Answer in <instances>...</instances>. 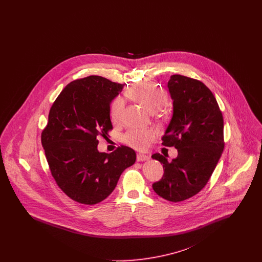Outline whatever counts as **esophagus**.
Masks as SVG:
<instances>
[{
	"label": "esophagus",
	"mask_w": 262,
	"mask_h": 262,
	"mask_svg": "<svg viewBox=\"0 0 262 262\" xmlns=\"http://www.w3.org/2000/svg\"><path fill=\"white\" fill-rule=\"evenodd\" d=\"M149 159V157L147 156V155H144V154H137V160L138 162H140V161H146V160H148Z\"/></svg>",
	"instance_id": "esophagus-1"
}]
</instances>
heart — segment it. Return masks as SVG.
I'll return each mask as SVG.
<instances>
[{
    "mask_svg": "<svg viewBox=\"0 0 262 262\" xmlns=\"http://www.w3.org/2000/svg\"><path fill=\"white\" fill-rule=\"evenodd\" d=\"M127 95L145 107L150 112L160 110L167 101V94L163 88L151 82H138L127 90ZM125 112V101L122 97L113 100L110 116L114 123H120ZM156 133L153 129H130L124 136L127 145L137 150L146 149L155 139Z\"/></svg>",
    "mask_w": 262,
    "mask_h": 262,
    "instance_id": "b5f03b06",
    "label": "heart"
}]
</instances>
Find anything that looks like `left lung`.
<instances>
[{
  "label": "left lung",
  "mask_w": 262,
  "mask_h": 262,
  "mask_svg": "<svg viewBox=\"0 0 262 262\" xmlns=\"http://www.w3.org/2000/svg\"><path fill=\"white\" fill-rule=\"evenodd\" d=\"M168 88L174 108L162 144L174 146L178 156L169 162L160 153L152 155L164 169L162 179L152 187L164 200L179 202L198 194L209 181L224 150V121L203 82L174 75Z\"/></svg>",
  "instance_id": "8db88e82"
}]
</instances>
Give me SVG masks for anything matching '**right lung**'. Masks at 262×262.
Masks as SVG:
<instances>
[{"mask_svg": "<svg viewBox=\"0 0 262 262\" xmlns=\"http://www.w3.org/2000/svg\"><path fill=\"white\" fill-rule=\"evenodd\" d=\"M124 84L99 75L69 83L51 107L41 134L51 174L73 200L93 205L108 198L125 169L136 162L135 150L121 145L112 153L97 149L98 137L113 128L110 104Z\"/></svg>", "mask_w": 262, "mask_h": 262, "instance_id": "1", "label": "right lung"}]
</instances>
